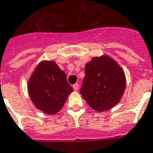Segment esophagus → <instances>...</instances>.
<instances>
[{
  "label": "esophagus",
  "mask_w": 153,
  "mask_h": 153,
  "mask_svg": "<svg viewBox=\"0 0 153 153\" xmlns=\"http://www.w3.org/2000/svg\"><path fill=\"white\" fill-rule=\"evenodd\" d=\"M79 85L78 83H75L74 85H73V89H74V91H77V90L79 89Z\"/></svg>",
  "instance_id": "obj_1"
}]
</instances>
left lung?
<instances>
[{
  "label": "left lung",
  "instance_id": "left-lung-1",
  "mask_svg": "<svg viewBox=\"0 0 153 153\" xmlns=\"http://www.w3.org/2000/svg\"><path fill=\"white\" fill-rule=\"evenodd\" d=\"M126 88V75L120 65L107 55L94 56L85 65L80 93L92 108L105 111L117 105Z\"/></svg>",
  "mask_w": 153,
  "mask_h": 153
}]
</instances>
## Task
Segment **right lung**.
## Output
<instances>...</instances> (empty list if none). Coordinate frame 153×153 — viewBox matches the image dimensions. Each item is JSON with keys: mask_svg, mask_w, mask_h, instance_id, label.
Wrapping results in <instances>:
<instances>
[{"mask_svg": "<svg viewBox=\"0 0 153 153\" xmlns=\"http://www.w3.org/2000/svg\"><path fill=\"white\" fill-rule=\"evenodd\" d=\"M27 89L36 108L48 115L60 111L73 91L65 72L53 60H42L36 66L28 80Z\"/></svg>", "mask_w": 153, "mask_h": 153, "instance_id": "1", "label": "right lung"}]
</instances>
